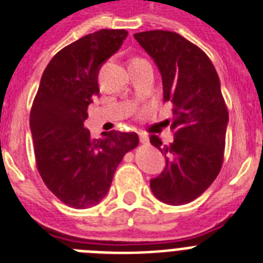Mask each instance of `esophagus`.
Returning a JSON list of instances; mask_svg holds the SVG:
<instances>
[{"label": "esophagus", "instance_id": "obj_1", "mask_svg": "<svg viewBox=\"0 0 263 263\" xmlns=\"http://www.w3.org/2000/svg\"><path fill=\"white\" fill-rule=\"evenodd\" d=\"M139 138H140V143L142 144H148V138H147V135H144V134H139Z\"/></svg>", "mask_w": 263, "mask_h": 263}]
</instances>
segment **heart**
<instances>
[{
  "label": "heart",
  "mask_w": 263,
  "mask_h": 263,
  "mask_svg": "<svg viewBox=\"0 0 263 263\" xmlns=\"http://www.w3.org/2000/svg\"><path fill=\"white\" fill-rule=\"evenodd\" d=\"M136 59H140V58H134V59H131V61H136Z\"/></svg>",
  "instance_id": "1"
}]
</instances>
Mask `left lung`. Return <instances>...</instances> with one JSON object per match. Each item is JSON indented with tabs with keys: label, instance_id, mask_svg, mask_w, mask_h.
<instances>
[{
	"label": "left lung",
	"instance_id": "left-lung-1",
	"mask_svg": "<svg viewBox=\"0 0 263 263\" xmlns=\"http://www.w3.org/2000/svg\"><path fill=\"white\" fill-rule=\"evenodd\" d=\"M134 36L157 63L163 100L174 106V142L166 146L158 136L150 138L166 158L165 170L150 187L166 204H187L208 189L223 166L228 109L220 81L208 55L176 32L157 29Z\"/></svg>",
	"mask_w": 263,
	"mask_h": 263
}]
</instances>
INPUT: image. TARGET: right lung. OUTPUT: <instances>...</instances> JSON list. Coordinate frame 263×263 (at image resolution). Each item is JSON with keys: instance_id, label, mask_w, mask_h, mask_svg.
I'll use <instances>...</instances> for the list:
<instances>
[{"instance_id": "add662e5", "label": "right lung", "mask_w": 263, "mask_h": 263, "mask_svg": "<svg viewBox=\"0 0 263 263\" xmlns=\"http://www.w3.org/2000/svg\"><path fill=\"white\" fill-rule=\"evenodd\" d=\"M125 29H100L62 48L47 65L29 115L36 166L46 186L66 205L85 209L105 197L117 166L139 144L135 132L83 127L100 93L98 70L121 47Z\"/></svg>"}]
</instances>
